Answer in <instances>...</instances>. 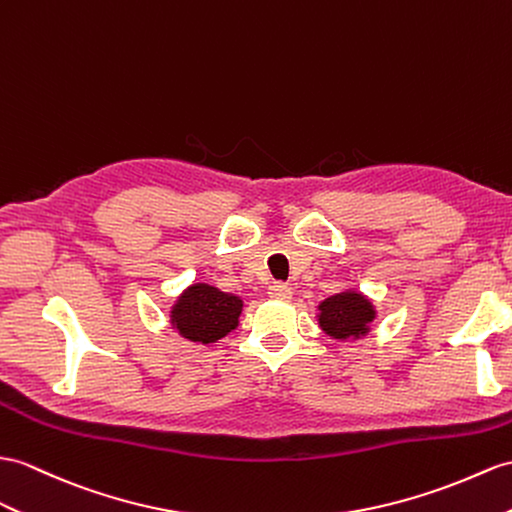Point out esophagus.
Returning <instances> with one entry per match:
<instances>
[{
    "label": "esophagus",
    "mask_w": 512,
    "mask_h": 512,
    "mask_svg": "<svg viewBox=\"0 0 512 512\" xmlns=\"http://www.w3.org/2000/svg\"><path fill=\"white\" fill-rule=\"evenodd\" d=\"M291 295H293V291H291L286 284L273 282V284L269 286V297H273V299H291Z\"/></svg>",
    "instance_id": "34e87169"
}]
</instances>
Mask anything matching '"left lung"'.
<instances>
[{"instance_id":"1","label":"left lung","mask_w":512,"mask_h":512,"mask_svg":"<svg viewBox=\"0 0 512 512\" xmlns=\"http://www.w3.org/2000/svg\"><path fill=\"white\" fill-rule=\"evenodd\" d=\"M317 326L332 341L354 343L371 334L373 319L378 317L376 304L358 289H343L317 304Z\"/></svg>"}]
</instances>
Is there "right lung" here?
<instances>
[{"instance_id":"right-lung-1","label":"right lung","mask_w":512,"mask_h":512,"mask_svg":"<svg viewBox=\"0 0 512 512\" xmlns=\"http://www.w3.org/2000/svg\"><path fill=\"white\" fill-rule=\"evenodd\" d=\"M243 297L208 282H191L169 308V326L182 339L210 345L239 328Z\"/></svg>"}]
</instances>
